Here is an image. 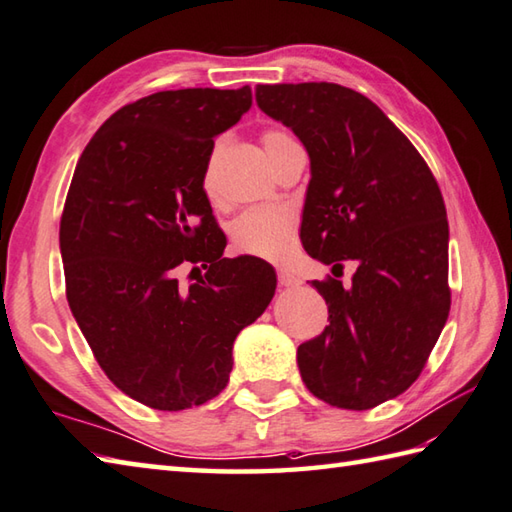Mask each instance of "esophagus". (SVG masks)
Here are the masks:
<instances>
[{"label":"esophagus","instance_id":"obj_1","mask_svg":"<svg viewBox=\"0 0 512 512\" xmlns=\"http://www.w3.org/2000/svg\"><path fill=\"white\" fill-rule=\"evenodd\" d=\"M277 282H279V286H299L302 284V279H299L293 270H288V268H279L277 270Z\"/></svg>","mask_w":512,"mask_h":512}]
</instances>
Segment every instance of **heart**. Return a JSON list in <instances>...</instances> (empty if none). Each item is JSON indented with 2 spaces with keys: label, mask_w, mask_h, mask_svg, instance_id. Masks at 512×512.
I'll return each mask as SVG.
<instances>
[{
  "label": "heart",
  "mask_w": 512,
  "mask_h": 512,
  "mask_svg": "<svg viewBox=\"0 0 512 512\" xmlns=\"http://www.w3.org/2000/svg\"><path fill=\"white\" fill-rule=\"evenodd\" d=\"M288 133L284 130H266L262 135V142L268 157L275 153L279 146L290 142ZM217 159V146L213 155L208 159L204 184L210 193V182H213V168ZM295 230H297V215L290 208L284 206H259L248 208L239 215L233 228H230V237H233V246L239 253L268 259V262H284V259L293 253L295 248Z\"/></svg>",
  "instance_id": "heart-1"
}]
</instances>
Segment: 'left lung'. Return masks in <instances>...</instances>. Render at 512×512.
<instances>
[{
  "label": "left lung",
  "mask_w": 512,
  "mask_h": 512,
  "mask_svg": "<svg viewBox=\"0 0 512 512\" xmlns=\"http://www.w3.org/2000/svg\"><path fill=\"white\" fill-rule=\"evenodd\" d=\"M259 108L310 157L302 244L324 264L355 262L353 284L313 282L328 326L297 348L322 402L368 410L422 375L450 310L448 219L424 157L384 110L353 88L257 86Z\"/></svg>",
  "instance_id": "1"
}]
</instances>
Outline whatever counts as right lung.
<instances>
[{
    "label": "right lung",
    "instance_id": "right-lung-1",
    "mask_svg": "<svg viewBox=\"0 0 512 512\" xmlns=\"http://www.w3.org/2000/svg\"><path fill=\"white\" fill-rule=\"evenodd\" d=\"M250 104L248 86L137 99L97 130L70 182L59 222L68 306L106 377L148 408L222 393L235 337L275 295L264 259L224 257L204 190L215 135ZM182 265L207 273L182 287Z\"/></svg>",
    "mask_w": 512,
    "mask_h": 512
}]
</instances>
